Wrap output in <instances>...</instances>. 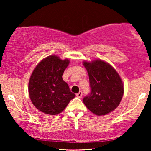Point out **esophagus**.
Here are the masks:
<instances>
[{
	"label": "esophagus",
	"instance_id": "1",
	"mask_svg": "<svg viewBox=\"0 0 151 151\" xmlns=\"http://www.w3.org/2000/svg\"><path fill=\"white\" fill-rule=\"evenodd\" d=\"M77 96L78 98H81V96H82V91H79V93H77Z\"/></svg>",
	"mask_w": 151,
	"mask_h": 151
}]
</instances>
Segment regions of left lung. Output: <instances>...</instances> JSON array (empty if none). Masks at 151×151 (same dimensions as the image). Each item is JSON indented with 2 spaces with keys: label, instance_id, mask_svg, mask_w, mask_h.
Listing matches in <instances>:
<instances>
[{
  "label": "left lung",
  "instance_id": "8db88e82",
  "mask_svg": "<svg viewBox=\"0 0 151 151\" xmlns=\"http://www.w3.org/2000/svg\"><path fill=\"white\" fill-rule=\"evenodd\" d=\"M89 77L90 93L83 102L92 113L98 116L113 111L119 105L124 94V86L119 74L101 60L91 63L84 62Z\"/></svg>",
  "mask_w": 151,
  "mask_h": 151
}]
</instances>
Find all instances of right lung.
Here are the masks:
<instances>
[{"label": "right lung", "instance_id": "obj_1", "mask_svg": "<svg viewBox=\"0 0 151 151\" xmlns=\"http://www.w3.org/2000/svg\"><path fill=\"white\" fill-rule=\"evenodd\" d=\"M68 60L52 55L42 60L35 68L29 81V95L35 106L43 113L56 115L66 108L75 93L70 91L62 74Z\"/></svg>", "mask_w": 151, "mask_h": 151}]
</instances>
